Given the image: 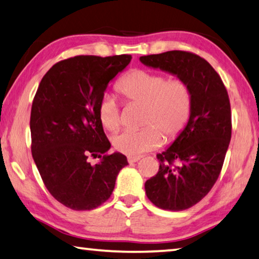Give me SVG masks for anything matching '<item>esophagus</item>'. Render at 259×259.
<instances>
[{
	"label": "esophagus",
	"instance_id": "esophagus-1",
	"mask_svg": "<svg viewBox=\"0 0 259 259\" xmlns=\"http://www.w3.org/2000/svg\"><path fill=\"white\" fill-rule=\"evenodd\" d=\"M139 160H140V156H128L129 163H134V162H137Z\"/></svg>",
	"mask_w": 259,
	"mask_h": 259
}]
</instances>
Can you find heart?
Listing matches in <instances>:
<instances>
[{
    "mask_svg": "<svg viewBox=\"0 0 259 259\" xmlns=\"http://www.w3.org/2000/svg\"><path fill=\"white\" fill-rule=\"evenodd\" d=\"M116 90L130 104L144 107L143 125L138 131H123L113 137L116 151L129 156H138L155 150L162 143V136L175 139L188 124L192 112V91L181 78L168 80L165 75L144 69L129 72L116 84ZM98 117L108 131L120 126V108L111 96L102 98Z\"/></svg>",
    "mask_w": 259,
    "mask_h": 259,
    "instance_id": "obj_1",
    "label": "heart"
}]
</instances>
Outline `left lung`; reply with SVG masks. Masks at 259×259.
I'll use <instances>...</instances> for the list:
<instances>
[{"instance_id":"1","label":"left lung","mask_w":259,"mask_h":259,"mask_svg":"<svg viewBox=\"0 0 259 259\" xmlns=\"http://www.w3.org/2000/svg\"><path fill=\"white\" fill-rule=\"evenodd\" d=\"M139 60L185 81L192 91L187 126L156 155L159 172L145 183L153 204L181 211L202 200L221 174L232 135L229 95L221 76L198 55L174 50L143 56Z\"/></svg>"}]
</instances>
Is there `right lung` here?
Wrapping results in <instances>:
<instances>
[{"instance_id": "add662e5", "label": "right lung", "mask_w": 259, "mask_h": 259, "mask_svg": "<svg viewBox=\"0 0 259 259\" xmlns=\"http://www.w3.org/2000/svg\"><path fill=\"white\" fill-rule=\"evenodd\" d=\"M131 56H76L55 64L43 76L30 112L32 155L54 198L73 210H91L109 199L128 164L111 148L98 117L108 83ZM89 156L101 160L96 165Z\"/></svg>"}]
</instances>
